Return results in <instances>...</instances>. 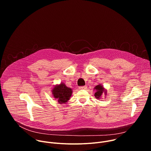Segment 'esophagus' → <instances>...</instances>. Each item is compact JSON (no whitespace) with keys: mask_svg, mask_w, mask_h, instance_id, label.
<instances>
[{"mask_svg":"<svg viewBox=\"0 0 151 151\" xmlns=\"http://www.w3.org/2000/svg\"><path fill=\"white\" fill-rule=\"evenodd\" d=\"M87 88V86H82V87H79V90H85Z\"/></svg>","mask_w":151,"mask_h":151,"instance_id":"esophagus-1","label":"esophagus"}]
</instances>
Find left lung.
Returning a JSON list of instances; mask_svg holds the SVG:
<instances>
[{
    "label": "left lung",
    "mask_w": 151,
    "mask_h": 151,
    "mask_svg": "<svg viewBox=\"0 0 151 151\" xmlns=\"http://www.w3.org/2000/svg\"><path fill=\"white\" fill-rule=\"evenodd\" d=\"M94 90H95L94 96L96 99L99 100L101 99L103 94H104V96H106L107 90L104 88L103 85H101V84H99L96 85L94 88Z\"/></svg>",
    "instance_id": "8db88e82"
}]
</instances>
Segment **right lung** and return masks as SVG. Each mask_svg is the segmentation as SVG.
I'll use <instances>...</instances> for the list:
<instances>
[{
	"label": "right lung",
	"instance_id": "1",
	"mask_svg": "<svg viewBox=\"0 0 151 151\" xmlns=\"http://www.w3.org/2000/svg\"><path fill=\"white\" fill-rule=\"evenodd\" d=\"M52 97L57 99L58 103L66 104L72 94V89L68 87L63 82L55 85L51 90Z\"/></svg>",
	"mask_w": 151,
	"mask_h": 151
}]
</instances>
